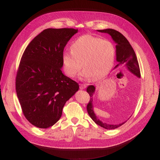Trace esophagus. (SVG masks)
<instances>
[{"label": "esophagus", "mask_w": 160, "mask_h": 160, "mask_svg": "<svg viewBox=\"0 0 160 160\" xmlns=\"http://www.w3.org/2000/svg\"><path fill=\"white\" fill-rule=\"evenodd\" d=\"M86 88V85H84V84H80V90H84V89Z\"/></svg>", "instance_id": "34e87169"}]
</instances>
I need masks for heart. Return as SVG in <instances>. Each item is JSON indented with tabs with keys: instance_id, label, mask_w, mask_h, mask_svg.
Masks as SVG:
<instances>
[{
	"instance_id": "heart-1",
	"label": "heart",
	"mask_w": 160,
	"mask_h": 160,
	"mask_svg": "<svg viewBox=\"0 0 160 160\" xmlns=\"http://www.w3.org/2000/svg\"><path fill=\"white\" fill-rule=\"evenodd\" d=\"M114 45L109 40L85 34L72 43L71 51L62 54V64L70 78L85 68L81 76L85 79L99 80L109 73L115 60Z\"/></svg>"
}]
</instances>
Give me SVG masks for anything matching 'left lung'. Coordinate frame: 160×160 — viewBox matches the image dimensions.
I'll return each mask as SVG.
<instances>
[{"label": "left lung", "mask_w": 160, "mask_h": 160, "mask_svg": "<svg viewBox=\"0 0 160 160\" xmlns=\"http://www.w3.org/2000/svg\"><path fill=\"white\" fill-rule=\"evenodd\" d=\"M99 32L102 33L109 34L113 41L116 44V61L118 64L115 68H117L119 66H123L127 68L130 72L132 74L136 75L137 77L140 78V67L138 61L137 56L135 53L132 48L131 45L130 44L129 42L127 40L126 38L120 32L113 29H106L102 30H98ZM95 91V88L93 85H90L87 88V92L90 94V102L87 105V110H88V114L90 115L91 118L95 122L97 125L100 126L102 128L108 130L116 129L122 126L124 123L120 124H107L106 123H103L98 119L97 116L94 112L93 104H92V97Z\"/></svg>", "instance_id": "obj_1"}]
</instances>
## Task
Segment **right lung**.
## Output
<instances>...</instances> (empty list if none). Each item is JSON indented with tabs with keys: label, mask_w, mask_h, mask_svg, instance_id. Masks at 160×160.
Wrapping results in <instances>:
<instances>
[{
	"label": "right lung",
	"mask_w": 160,
	"mask_h": 160,
	"mask_svg": "<svg viewBox=\"0 0 160 160\" xmlns=\"http://www.w3.org/2000/svg\"><path fill=\"white\" fill-rule=\"evenodd\" d=\"M78 29H44L25 48L16 75V92L32 125L47 128L60 119L66 102L79 89L61 71L64 48Z\"/></svg>",
	"instance_id": "right-lung-1"
}]
</instances>
